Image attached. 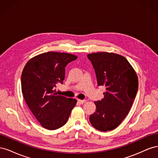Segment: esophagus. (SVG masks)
I'll list each match as a JSON object with an SVG mask.
<instances>
[{
    "instance_id": "esophagus-1",
    "label": "esophagus",
    "mask_w": 158,
    "mask_h": 158,
    "mask_svg": "<svg viewBox=\"0 0 158 158\" xmlns=\"http://www.w3.org/2000/svg\"><path fill=\"white\" fill-rule=\"evenodd\" d=\"M85 102H86V100H85V99H83V100H82V99H78V102H79L81 104L84 103Z\"/></svg>"
}]
</instances>
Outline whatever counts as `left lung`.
Listing matches in <instances>:
<instances>
[{
  "label": "left lung",
  "mask_w": 158,
  "mask_h": 158,
  "mask_svg": "<svg viewBox=\"0 0 158 158\" xmlns=\"http://www.w3.org/2000/svg\"><path fill=\"white\" fill-rule=\"evenodd\" d=\"M96 75L98 84L106 88L104 98L95 102V112L89 116L92 125L106 132L117 128L127 115L136 98L138 76L125 57L113 52L87 55Z\"/></svg>",
  "instance_id": "1"
}]
</instances>
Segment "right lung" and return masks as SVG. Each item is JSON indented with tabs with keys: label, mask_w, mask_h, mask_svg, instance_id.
I'll list each match as a JSON object with an SVG mask.
<instances>
[{
	"label": "right lung",
	"mask_w": 158,
	"mask_h": 158,
	"mask_svg": "<svg viewBox=\"0 0 158 158\" xmlns=\"http://www.w3.org/2000/svg\"><path fill=\"white\" fill-rule=\"evenodd\" d=\"M66 52H47L33 57L23 68L22 92L28 107L41 125L56 130L64 125L76 104L75 99L57 95V83L63 84L65 67L77 59Z\"/></svg>",
	"instance_id": "obj_1"
}]
</instances>
